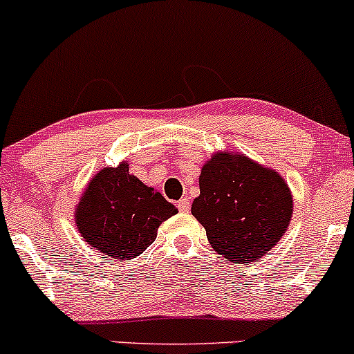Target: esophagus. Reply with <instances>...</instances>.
Listing matches in <instances>:
<instances>
[{
	"mask_svg": "<svg viewBox=\"0 0 354 354\" xmlns=\"http://www.w3.org/2000/svg\"><path fill=\"white\" fill-rule=\"evenodd\" d=\"M177 207H178V210H180V212H189V209H190V205H189V201L187 198H180V201L177 202Z\"/></svg>",
	"mask_w": 354,
	"mask_h": 354,
	"instance_id": "esophagus-1",
	"label": "esophagus"
}]
</instances>
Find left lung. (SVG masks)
I'll return each mask as SVG.
<instances>
[{"instance_id": "obj_1", "label": "left lung", "mask_w": 354, "mask_h": 354, "mask_svg": "<svg viewBox=\"0 0 354 354\" xmlns=\"http://www.w3.org/2000/svg\"><path fill=\"white\" fill-rule=\"evenodd\" d=\"M192 216L212 249L237 264H254L284 236L292 217L288 182L244 153L216 152L202 165Z\"/></svg>"}]
</instances>
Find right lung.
I'll return each mask as SVG.
<instances>
[{"label":"right lung","mask_w":354,"mask_h":354,"mask_svg":"<svg viewBox=\"0 0 354 354\" xmlns=\"http://www.w3.org/2000/svg\"><path fill=\"white\" fill-rule=\"evenodd\" d=\"M129 169V162L103 167L75 205V224L82 239L118 261L140 256L156 241L158 225L178 212Z\"/></svg>","instance_id":"obj_1"}]
</instances>
